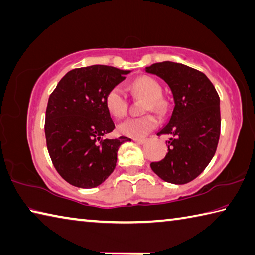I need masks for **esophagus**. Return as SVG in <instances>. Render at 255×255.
<instances>
[{
    "label": "esophagus",
    "instance_id": "1",
    "mask_svg": "<svg viewBox=\"0 0 255 255\" xmlns=\"http://www.w3.org/2000/svg\"><path fill=\"white\" fill-rule=\"evenodd\" d=\"M132 140L137 143H139V145H142V143L146 142V139H137V138H133Z\"/></svg>",
    "mask_w": 255,
    "mask_h": 255
}]
</instances>
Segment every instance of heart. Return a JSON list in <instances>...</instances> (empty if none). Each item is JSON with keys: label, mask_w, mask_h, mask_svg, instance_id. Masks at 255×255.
<instances>
[{"label": "heart", "mask_w": 255, "mask_h": 255, "mask_svg": "<svg viewBox=\"0 0 255 255\" xmlns=\"http://www.w3.org/2000/svg\"><path fill=\"white\" fill-rule=\"evenodd\" d=\"M131 89L137 94L142 95L148 99L146 110H155L157 113L163 112L165 103L159 97L161 95V87L154 78L142 76L131 83ZM105 106L108 113L116 118H122L126 115L128 108V100L123 88L116 86L112 88L106 95ZM158 125V120L152 115L141 116V117H130L118 125V132L123 136L139 138L145 137L154 130Z\"/></svg>", "instance_id": "1"}]
</instances>
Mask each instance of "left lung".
Wrapping results in <instances>:
<instances>
[{
    "label": "left lung",
    "instance_id": "1",
    "mask_svg": "<svg viewBox=\"0 0 255 255\" xmlns=\"http://www.w3.org/2000/svg\"><path fill=\"white\" fill-rule=\"evenodd\" d=\"M170 88L174 109L157 135H168L165 158L150 167L159 178L172 184L195 179L210 164L221 131L220 97L204 73L182 63L164 61L146 67Z\"/></svg>",
    "mask_w": 255,
    "mask_h": 255
}]
</instances>
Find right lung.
Segmentation results:
<instances>
[{"instance_id":"obj_1","label":"right lung","mask_w":255,"mask_h":255,"mask_svg":"<svg viewBox=\"0 0 255 255\" xmlns=\"http://www.w3.org/2000/svg\"><path fill=\"white\" fill-rule=\"evenodd\" d=\"M129 70L95 64L69 71L49 97L44 132L60 176L76 187L92 188L114 172L117 151L130 138H105L115 129L106 95Z\"/></svg>"}]
</instances>
